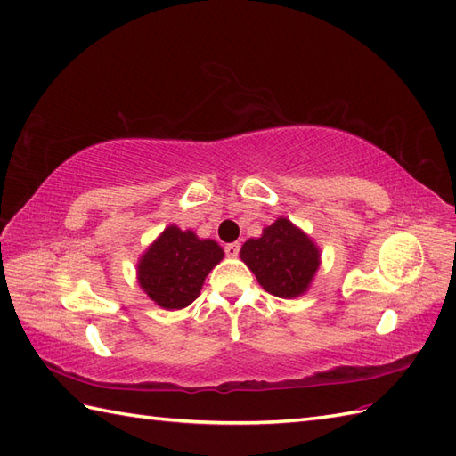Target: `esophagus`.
I'll return each instance as SVG.
<instances>
[{
	"label": "esophagus",
	"instance_id": "1",
	"mask_svg": "<svg viewBox=\"0 0 456 456\" xmlns=\"http://www.w3.org/2000/svg\"><path fill=\"white\" fill-rule=\"evenodd\" d=\"M239 250H240V245L239 243H229L225 245V255L229 258H237L239 256Z\"/></svg>",
	"mask_w": 456,
	"mask_h": 456
}]
</instances>
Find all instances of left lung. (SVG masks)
Masks as SVG:
<instances>
[{
	"instance_id": "1",
	"label": "left lung",
	"mask_w": 456,
	"mask_h": 456,
	"mask_svg": "<svg viewBox=\"0 0 456 456\" xmlns=\"http://www.w3.org/2000/svg\"><path fill=\"white\" fill-rule=\"evenodd\" d=\"M319 248L292 221L278 217L263 237L248 239L240 258L268 294L292 299L302 296L319 268Z\"/></svg>"
}]
</instances>
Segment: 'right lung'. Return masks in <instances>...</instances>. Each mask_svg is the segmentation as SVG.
Returning a JSON list of instances; mask_svg holds the SVG:
<instances>
[{"instance_id": "obj_1", "label": "right lung", "mask_w": 456, "mask_h": 456, "mask_svg": "<svg viewBox=\"0 0 456 456\" xmlns=\"http://www.w3.org/2000/svg\"><path fill=\"white\" fill-rule=\"evenodd\" d=\"M221 258L223 248L216 240L170 225L141 256L139 286L157 305L182 309L200 296L203 280Z\"/></svg>"}]
</instances>
